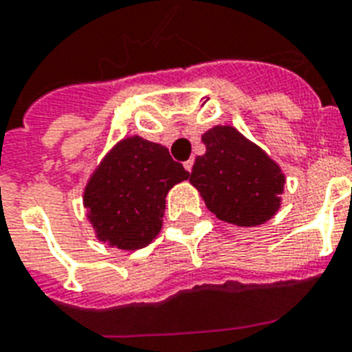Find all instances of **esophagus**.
Listing matches in <instances>:
<instances>
[{
  "mask_svg": "<svg viewBox=\"0 0 352 352\" xmlns=\"http://www.w3.org/2000/svg\"><path fill=\"white\" fill-rule=\"evenodd\" d=\"M192 165H195V160H187V162L184 163V167H185V170H192Z\"/></svg>",
  "mask_w": 352,
  "mask_h": 352,
  "instance_id": "esophagus-1",
  "label": "esophagus"
}]
</instances>
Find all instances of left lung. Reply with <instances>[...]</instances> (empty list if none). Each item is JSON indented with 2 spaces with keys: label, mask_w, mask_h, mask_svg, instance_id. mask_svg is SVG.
<instances>
[{
  "label": "left lung",
  "mask_w": 352,
  "mask_h": 352,
  "mask_svg": "<svg viewBox=\"0 0 352 352\" xmlns=\"http://www.w3.org/2000/svg\"><path fill=\"white\" fill-rule=\"evenodd\" d=\"M201 141L206 154L196 157L189 182L207 209L242 228L268 222L279 211L287 184L279 165L230 124L209 128Z\"/></svg>",
  "instance_id": "8db88e82"
}]
</instances>
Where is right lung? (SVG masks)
<instances>
[{"mask_svg":"<svg viewBox=\"0 0 352 352\" xmlns=\"http://www.w3.org/2000/svg\"><path fill=\"white\" fill-rule=\"evenodd\" d=\"M189 178L167 146L139 135L121 139L89 176L84 207L95 236L108 246L135 252L162 231L165 198Z\"/></svg>","mask_w":352,"mask_h":352,"instance_id":"obj_1","label":"right lung"}]
</instances>
